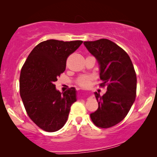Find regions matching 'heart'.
<instances>
[{"mask_svg": "<svg viewBox=\"0 0 157 157\" xmlns=\"http://www.w3.org/2000/svg\"><path fill=\"white\" fill-rule=\"evenodd\" d=\"M94 79L92 75H81L77 79V83L81 87L87 88L91 84V80Z\"/></svg>", "mask_w": 157, "mask_h": 157, "instance_id": "obj_1", "label": "heart"}]
</instances>
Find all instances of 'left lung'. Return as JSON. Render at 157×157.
Segmentation results:
<instances>
[{
	"label": "left lung",
	"mask_w": 157,
	"mask_h": 157,
	"mask_svg": "<svg viewBox=\"0 0 157 157\" xmlns=\"http://www.w3.org/2000/svg\"><path fill=\"white\" fill-rule=\"evenodd\" d=\"M83 44L100 64V86L107 88L102 97L94 93L98 109L90 117L97 127L109 128L125 117L135 101L136 72L128 55L112 41L100 39Z\"/></svg>",
	"instance_id": "8db88e82"
}]
</instances>
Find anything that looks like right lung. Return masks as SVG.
Listing matches in <instances>:
<instances>
[{
	"instance_id": "add662e5",
	"label": "right lung",
	"mask_w": 157,
	"mask_h": 157,
	"mask_svg": "<svg viewBox=\"0 0 157 157\" xmlns=\"http://www.w3.org/2000/svg\"><path fill=\"white\" fill-rule=\"evenodd\" d=\"M82 44V40L43 41L33 48L21 68L20 94L23 105L29 118L45 131L63 128L76 102L75 88L61 94L55 82L66 69L68 56Z\"/></svg>"
}]
</instances>
